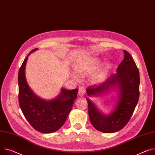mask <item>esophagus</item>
I'll use <instances>...</instances> for the list:
<instances>
[{"label": "esophagus", "instance_id": "esophagus-1", "mask_svg": "<svg viewBox=\"0 0 155 155\" xmlns=\"http://www.w3.org/2000/svg\"><path fill=\"white\" fill-rule=\"evenodd\" d=\"M85 90L84 87H80L78 88V95L82 96L85 94Z\"/></svg>", "mask_w": 155, "mask_h": 155}]
</instances>
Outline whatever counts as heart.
<instances>
[{
	"label": "heart",
	"mask_w": 155,
	"mask_h": 155,
	"mask_svg": "<svg viewBox=\"0 0 155 155\" xmlns=\"http://www.w3.org/2000/svg\"><path fill=\"white\" fill-rule=\"evenodd\" d=\"M100 60L98 58H84L80 60L74 67V71L79 76H85L95 71L100 65ZM108 65H105L95 74L90 77V81L93 84H97L104 79L105 71L108 68ZM77 74V75H78ZM75 74H72L71 77L75 80H78V76Z\"/></svg>",
	"instance_id": "1"
}]
</instances>
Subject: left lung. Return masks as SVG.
Listing matches in <instances>:
<instances>
[{
  "mask_svg": "<svg viewBox=\"0 0 155 155\" xmlns=\"http://www.w3.org/2000/svg\"><path fill=\"white\" fill-rule=\"evenodd\" d=\"M124 59L117 68V73L111 75L98 87L88 86L89 97L100 95L117 87L119 90L117 104L109 115L101 113L88 98V115L92 125L103 133H114L121 130L130 120L140 96L139 70L131 55L124 50Z\"/></svg>",
  "mask_w": 155,
  "mask_h": 155,
  "instance_id": "obj_1",
  "label": "left lung"
}]
</instances>
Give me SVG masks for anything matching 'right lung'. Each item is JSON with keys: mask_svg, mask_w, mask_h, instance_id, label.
I'll list each match as a JSON object with an SVG mask.
<instances>
[{"mask_svg": "<svg viewBox=\"0 0 155 155\" xmlns=\"http://www.w3.org/2000/svg\"><path fill=\"white\" fill-rule=\"evenodd\" d=\"M28 54L20 68L18 76V102L23 114L32 127L43 133H53L63 126L70 112L78 89H61L60 95L54 100H45L36 96L28 87L25 76Z\"/></svg>", "mask_w": 155, "mask_h": 155, "instance_id": "right-lung-1", "label": "right lung"}]
</instances>
